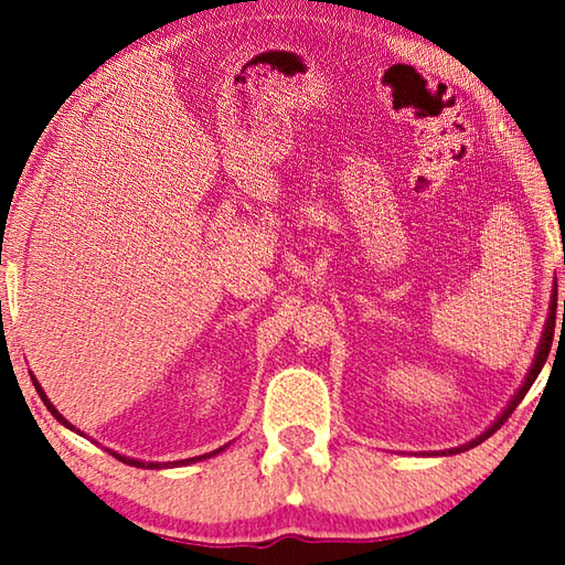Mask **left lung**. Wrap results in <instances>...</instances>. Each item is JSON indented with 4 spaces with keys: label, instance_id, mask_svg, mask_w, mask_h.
<instances>
[{
    "label": "left lung",
    "instance_id": "1",
    "mask_svg": "<svg viewBox=\"0 0 565 565\" xmlns=\"http://www.w3.org/2000/svg\"><path fill=\"white\" fill-rule=\"evenodd\" d=\"M556 301H558V291L553 294V301H551V313H548V321H546V331H543V339H541V347H539V353H535V361H533V366H531V371H529V376H525V384L521 386V391L519 394L513 396V401L509 404V408L503 411V416L495 420V424L489 428V431L486 434H481L476 438V441H471V444H466L463 448H454V451H448V454H458V451H466V448H473V446H478L481 441H486V438H489L491 434H495L499 431V428L503 426V420L509 418L511 414H513V408L521 404V398L529 394V388L533 386V381H535V376L541 374V369H543V363H546V359H548V351H551V343H553V329H556ZM563 311H565V301H563Z\"/></svg>",
    "mask_w": 565,
    "mask_h": 565
}]
</instances>
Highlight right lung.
Wrapping results in <instances>:
<instances>
[{
	"label": "right lung",
	"mask_w": 565,
	"mask_h": 565,
	"mask_svg": "<svg viewBox=\"0 0 565 565\" xmlns=\"http://www.w3.org/2000/svg\"><path fill=\"white\" fill-rule=\"evenodd\" d=\"M32 381H34V388H36V394H40V396H42V401H44V406L52 411V416H54L56 420H60V424H64L66 428H72V431H74V426H70V420H66V418H64V416L60 414V411H56V408L52 406V401L44 396V391H42V386H40V384H36V379H32ZM224 448H226V446H222V448H216V451H212V454H204V456H196V458H186V461H174V463H141V461H134V458H127V456H119V454H111V456H114V458H119V461H121V463H129V466H137V468H169V466H184V463H194V461H202V458H212V456H216L218 451H224Z\"/></svg>",
	"instance_id": "obj_1"
}]
</instances>
